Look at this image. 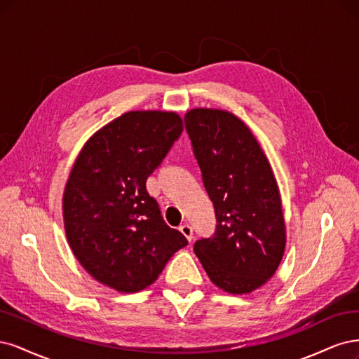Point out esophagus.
<instances>
[{
    "instance_id": "1",
    "label": "esophagus",
    "mask_w": 359,
    "mask_h": 359,
    "mask_svg": "<svg viewBox=\"0 0 359 359\" xmlns=\"http://www.w3.org/2000/svg\"><path fill=\"white\" fill-rule=\"evenodd\" d=\"M180 233L187 237L189 241L194 238V233H192V226L191 225H188V224H183L180 228Z\"/></svg>"
}]
</instances>
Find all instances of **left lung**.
Instances as JSON below:
<instances>
[{
  "label": "left lung",
  "mask_w": 359,
  "mask_h": 359,
  "mask_svg": "<svg viewBox=\"0 0 359 359\" xmlns=\"http://www.w3.org/2000/svg\"><path fill=\"white\" fill-rule=\"evenodd\" d=\"M204 188L215 207L213 236L195 241L210 280L231 294L262 286L285 252L279 189L267 158L248 126L222 110L184 116Z\"/></svg>",
  "instance_id": "left-lung-1"
}]
</instances>
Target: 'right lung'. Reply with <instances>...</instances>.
<instances>
[{"instance_id": "obj_1", "label": "right lung", "mask_w": 359, "mask_h": 359, "mask_svg": "<svg viewBox=\"0 0 359 359\" xmlns=\"http://www.w3.org/2000/svg\"><path fill=\"white\" fill-rule=\"evenodd\" d=\"M183 133L171 111H130L89 138L64 192L65 234L79 262L121 292L152 285L188 245L161 216L146 180Z\"/></svg>"}]
</instances>
